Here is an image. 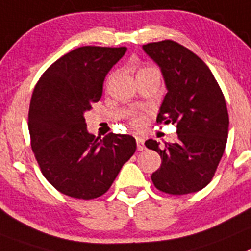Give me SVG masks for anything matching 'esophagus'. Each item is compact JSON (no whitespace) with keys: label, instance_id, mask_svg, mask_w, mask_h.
<instances>
[{"label":"esophagus","instance_id":"1","mask_svg":"<svg viewBox=\"0 0 251 251\" xmlns=\"http://www.w3.org/2000/svg\"><path fill=\"white\" fill-rule=\"evenodd\" d=\"M136 145H137V150L142 151L145 149V145H144V140L141 137H136Z\"/></svg>","mask_w":251,"mask_h":251}]
</instances>
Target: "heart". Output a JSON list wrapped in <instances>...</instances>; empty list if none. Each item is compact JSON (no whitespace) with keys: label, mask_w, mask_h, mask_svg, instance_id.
<instances>
[{"label":"heart","mask_w":251,"mask_h":251,"mask_svg":"<svg viewBox=\"0 0 251 251\" xmlns=\"http://www.w3.org/2000/svg\"><path fill=\"white\" fill-rule=\"evenodd\" d=\"M132 123L136 126H141L144 124V117L140 116V115H136V116H132Z\"/></svg>","instance_id":"b5f03b06"}]
</instances>
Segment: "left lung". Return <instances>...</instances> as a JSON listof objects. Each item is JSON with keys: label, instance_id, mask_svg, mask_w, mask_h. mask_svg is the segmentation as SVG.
I'll use <instances>...</instances> for the list:
<instances>
[{"label": "left lung", "instance_id": "1", "mask_svg": "<svg viewBox=\"0 0 251 251\" xmlns=\"http://www.w3.org/2000/svg\"><path fill=\"white\" fill-rule=\"evenodd\" d=\"M142 50L160 67L168 90L156 121L176 124L177 134V141L164 149L156 140L145 142L161 156L151 180L162 193H196L211 181L226 146L229 115L224 95L204 61L177 42H152Z\"/></svg>", "mask_w": 251, "mask_h": 251}]
</instances>
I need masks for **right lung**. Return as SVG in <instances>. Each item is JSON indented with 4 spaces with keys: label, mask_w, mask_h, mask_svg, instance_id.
Masks as SVG:
<instances>
[{
    "label": "right lung",
    "mask_w": 251,
    "mask_h": 251,
    "mask_svg": "<svg viewBox=\"0 0 251 251\" xmlns=\"http://www.w3.org/2000/svg\"><path fill=\"white\" fill-rule=\"evenodd\" d=\"M126 47L83 46L53 62L31 98V148L47 181L76 199L99 198L109 190L123 165L134 155L130 135L103 139L87 131L85 112L102 95L106 75Z\"/></svg>",
    "instance_id": "1"
}]
</instances>
